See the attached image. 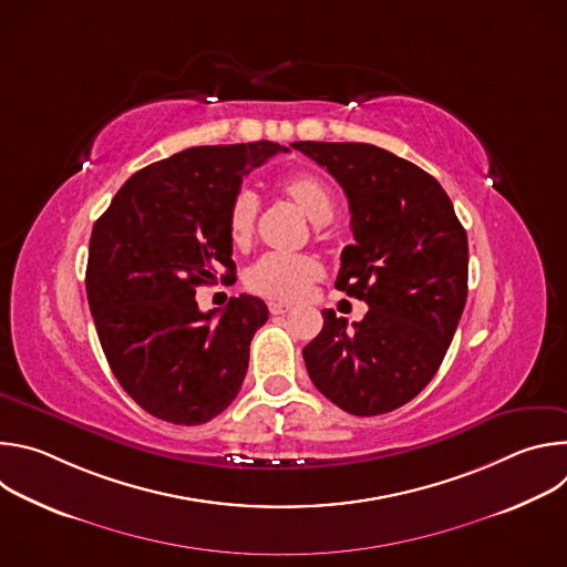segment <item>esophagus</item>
I'll return each instance as SVG.
<instances>
[{
	"label": "esophagus",
	"instance_id": "obj_1",
	"mask_svg": "<svg viewBox=\"0 0 567 567\" xmlns=\"http://www.w3.org/2000/svg\"><path fill=\"white\" fill-rule=\"evenodd\" d=\"M269 311L271 313H287V311H291V305H287V302H269Z\"/></svg>",
	"mask_w": 567,
	"mask_h": 567
}]
</instances>
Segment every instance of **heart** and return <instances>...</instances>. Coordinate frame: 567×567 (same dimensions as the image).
I'll return each mask as SVG.
<instances>
[{
  "instance_id": "b5f03b06",
  "label": "heart",
  "mask_w": 567,
  "mask_h": 567,
  "mask_svg": "<svg viewBox=\"0 0 567 567\" xmlns=\"http://www.w3.org/2000/svg\"><path fill=\"white\" fill-rule=\"evenodd\" d=\"M278 190L313 224H330L337 213V195L332 186L313 175V173H296L285 177L278 184ZM258 197L241 188L233 195L226 210V230L235 247H247L258 224ZM322 278V267L311 256H280L267 254L258 262H254L245 276L247 287L271 300L293 302L302 298L313 282Z\"/></svg>"
}]
</instances>
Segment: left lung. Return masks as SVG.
<instances>
[{"mask_svg":"<svg viewBox=\"0 0 567 567\" xmlns=\"http://www.w3.org/2000/svg\"><path fill=\"white\" fill-rule=\"evenodd\" d=\"M341 184L354 245L337 289L368 302L363 320L322 311L302 357L313 385L357 417L390 413L440 370L466 302L468 245L453 204L429 173L370 143L296 141Z\"/></svg>","mask_w":567,"mask_h":567,"instance_id":"left-lung-1","label":"left lung"}]
</instances>
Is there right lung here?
I'll use <instances>...</instances> for the list:
<instances>
[{
  "label": "right lung",
  "instance_id": "add662e5",
  "mask_svg": "<svg viewBox=\"0 0 567 567\" xmlns=\"http://www.w3.org/2000/svg\"><path fill=\"white\" fill-rule=\"evenodd\" d=\"M274 141L202 145L132 175L90 239L87 300L107 363L138 406L197 426L237 396L267 305L241 293L202 311L199 285L233 282L226 210L241 179L278 154Z\"/></svg>",
  "mask_w": 567,
  "mask_h": 567
}]
</instances>
